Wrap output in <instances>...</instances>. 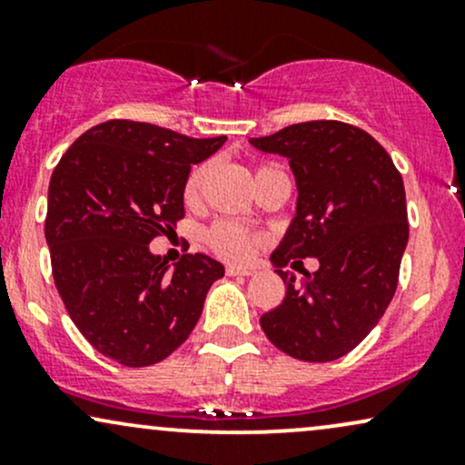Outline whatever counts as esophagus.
<instances>
[{
    "instance_id": "1",
    "label": "esophagus",
    "mask_w": 465,
    "mask_h": 465,
    "mask_svg": "<svg viewBox=\"0 0 465 465\" xmlns=\"http://www.w3.org/2000/svg\"><path fill=\"white\" fill-rule=\"evenodd\" d=\"M253 273H255V271L249 269V266H233V264L227 266V275H232V277H236V275H253Z\"/></svg>"
}]
</instances>
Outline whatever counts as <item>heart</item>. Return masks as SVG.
<instances>
[{
    "mask_svg": "<svg viewBox=\"0 0 465 465\" xmlns=\"http://www.w3.org/2000/svg\"><path fill=\"white\" fill-rule=\"evenodd\" d=\"M271 170H277V168L262 165V168H258L255 177H258V174L271 173ZM205 177H207L205 163L196 165V168L192 170L188 181H185V190H183L185 201L199 199L203 183H205ZM205 240L218 255H223V258L227 260H244L251 253V249H253V236H251L247 229L233 225V223H216V225H212L205 232Z\"/></svg>",
    "mask_w": 465,
    "mask_h": 465,
    "instance_id": "b5f03b06",
    "label": "heart"
}]
</instances>
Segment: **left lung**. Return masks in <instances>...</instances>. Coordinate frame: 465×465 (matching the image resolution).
I'll return each mask as SVG.
<instances>
[{"mask_svg": "<svg viewBox=\"0 0 465 465\" xmlns=\"http://www.w3.org/2000/svg\"><path fill=\"white\" fill-rule=\"evenodd\" d=\"M249 143L288 159L297 185L295 218L271 253L286 297L260 319L271 343L292 359H341L376 328L398 286L409 242L400 173L370 133L314 120ZM317 257L302 287L281 269Z\"/></svg>", "mask_w": 465, "mask_h": 465, "instance_id": "8db88e82", "label": "left lung"}]
</instances>
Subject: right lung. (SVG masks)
Returning a JSON list of instances; mask_svg holds the SVG:
<instances>
[{"mask_svg": "<svg viewBox=\"0 0 465 465\" xmlns=\"http://www.w3.org/2000/svg\"><path fill=\"white\" fill-rule=\"evenodd\" d=\"M225 142L109 120L83 133L58 162L45 218L52 275L72 322L100 354L148 367L194 330L225 266L185 253L170 269L148 244L177 227L190 168Z\"/></svg>", "mask_w": 465, "mask_h": 465, "instance_id": "add662e5", "label": "right lung"}]
</instances>
